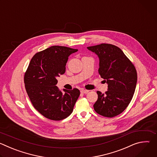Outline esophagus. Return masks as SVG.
<instances>
[{
    "label": "esophagus",
    "instance_id": "esophagus-1",
    "mask_svg": "<svg viewBox=\"0 0 157 157\" xmlns=\"http://www.w3.org/2000/svg\"><path fill=\"white\" fill-rule=\"evenodd\" d=\"M81 93L82 94H87L89 93V91L86 90V89H82V90H81Z\"/></svg>",
    "mask_w": 157,
    "mask_h": 157
}]
</instances>
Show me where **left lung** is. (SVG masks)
<instances>
[{"instance_id":"left-lung-1","label":"left lung","mask_w":157,"mask_h":157,"mask_svg":"<svg viewBox=\"0 0 157 157\" xmlns=\"http://www.w3.org/2000/svg\"><path fill=\"white\" fill-rule=\"evenodd\" d=\"M87 48L99 59V73L108 84L104 93L97 91L98 98L94 104L96 113L113 117L127 108L136 90L137 74L135 66L119 47L102 43Z\"/></svg>"}]
</instances>
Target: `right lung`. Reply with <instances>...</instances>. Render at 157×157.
Returning <instances> with one entry per match:
<instances>
[{
  "instance_id": "1",
  "label": "right lung",
  "mask_w": 157,
  "mask_h": 157,
  "mask_svg": "<svg viewBox=\"0 0 157 157\" xmlns=\"http://www.w3.org/2000/svg\"><path fill=\"white\" fill-rule=\"evenodd\" d=\"M78 50L62 46H53L36 53L32 58L24 76L28 96L33 107L47 119L63 120L73 110L80 91L56 86L57 78L66 71L68 57Z\"/></svg>"
}]
</instances>
